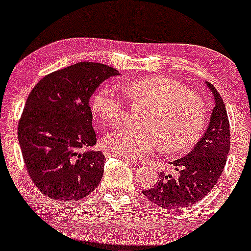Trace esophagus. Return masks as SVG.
<instances>
[{
    "label": "esophagus",
    "instance_id": "obj_1",
    "mask_svg": "<svg viewBox=\"0 0 251 251\" xmlns=\"http://www.w3.org/2000/svg\"><path fill=\"white\" fill-rule=\"evenodd\" d=\"M122 159H124V160H126V162L127 163H129V164H137L138 166H139V164L138 163H135V162H133V160H129V159H125V158H122Z\"/></svg>",
    "mask_w": 251,
    "mask_h": 251
}]
</instances>
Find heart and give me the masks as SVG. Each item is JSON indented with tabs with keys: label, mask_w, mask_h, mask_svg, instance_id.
<instances>
[{
	"label": "heart",
	"mask_w": 251,
	"mask_h": 251,
	"mask_svg": "<svg viewBox=\"0 0 251 251\" xmlns=\"http://www.w3.org/2000/svg\"><path fill=\"white\" fill-rule=\"evenodd\" d=\"M135 102L149 105L144 127L123 126L106 135L103 145L109 153L125 159H139L155 149L186 151L196 143L206 122L203 100L183 83L165 75L146 76L123 85ZM93 114L109 125L122 123L126 105L113 85L102 86L92 99Z\"/></svg>",
	"instance_id": "obj_1"
}]
</instances>
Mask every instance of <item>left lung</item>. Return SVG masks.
<instances>
[{
	"instance_id": "8db88e82",
	"label": "left lung",
	"mask_w": 251,
	"mask_h": 251,
	"mask_svg": "<svg viewBox=\"0 0 251 251\" xmlns=\"http://www.w3.org/2000/svg\"><path fill=\"white\" fill-rule=\"evenodd\" d=\"M215 107L210 116L209 126L200 142L185 157L175 160L177 174L160 172L152 189L143 195L150 201L164 209L178 210L191 206L203 200L217 183L230 151V125L223 99L210 82Z\"/></svg>"
}]
</instances>
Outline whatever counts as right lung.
Returning <instances> with one entry per match:
<instances>
[{
	"label": "right lung",
	"instance_id": "obj_1",
	"mask_svg": "<svg viewBox=\"0 0 251 251\" xmlns=\"http://www.w3.org/2000/svg\"><path fill=\"white\" fill-rule=\"evenodd\" d=\"M116 75L107 65L77 62L42 77L28 96L17 128L20 148L33 183L51 200L79 201L99 185L105 155L88 150L97 144L89 99Z\"/></svg>",
	"mask_w": 251,
	"mask_h": 251
}]
</instances>
